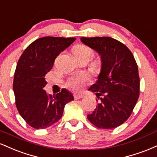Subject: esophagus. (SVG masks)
Here are the masks:
<instances>
[{"mask_svg": "<svg viewBox=\"0 0 157 157\" xmlns=\"http://www.w3.org/2000/svg\"><path fill=\"white\" fill-rule=\"evenodd\" d=\"M82 97H84V95L83 94H75V100H78V99H81L82 98Z\"/></svg>", "mask_w": 157, "mask_h": 157, "instance_id": "1", "label": "esophagus"}]
</instances>
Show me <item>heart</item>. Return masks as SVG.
Instances as JSON below:
<instances>
[{
	"instance_id": "heart-1",
	"label": "heart",
	"mask_w": 157,
	"mask_h": 157,
	"mask_svg": "<svg viewBox=\"0 0 157 157\" xmlns=\"http://www.w3.org/2000/svg\"><path fill=\"white\" fill-rule=\"evenodd\" d=\"M93 53V50L91 48L83 44H78L73 48V54L77 59H89L92 56ZM87 75H77L70 78L66 82V86L68 89L73 91H78L81 89L82 84L87 80Z\"/></svg>"
}]
</instances>
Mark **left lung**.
Listing matches in <instances>:
<instances>
[{
  "mask_svg": "<svg viewBox=\"0 0 157 157\" xmlns=\"http://www.w3.org/2000/svg\"><path fill=\"white\" fill-rule=\"evenodd\" d=\"M80 40L101 60L97 82L89 89L100 101L87 118L99 128H115L131 116L140 96L136 60L128 47L111 37H81Z\"/></svg>",
  "mask_w": 157,
  "mask_h": 157,
  "instance_id": "8db88e82",
  "label": "left lung"
}]
</instances>
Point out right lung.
I'll return each mask as SVG.
<instances>
[{
    "instance_id": "obj_1",
    "label": "right lung",
    "mask_w": 157,
    "mask_h": 157,
    "mask_svg": "<svg viewBox=\"0 0 157 157\" xmlns=\"http://www.w3.org/2000/svg\"><path fill=\"white\" fill-rule=\"evenodd\" d=\"M75 40L41 37L24 50L17 62L13 81L16 107L23 120L34 128H46L58 121L66 104L74 100L73 94L67 89L52 95L44 88L47 83L45 75L53 67L55 58Z\"/></svg>"
}]
</instances>
